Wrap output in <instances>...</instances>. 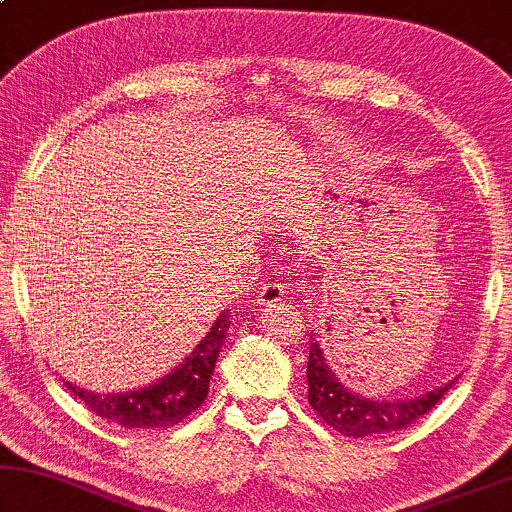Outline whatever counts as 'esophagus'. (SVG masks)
I'll list each match as a JSON object with an SVG mask.
<instances>
[{
	"instance_id": "34e87169",
	"label": "esophagus",
	"mask_w": 512,
	"mask_h": 512,
	"mask_svg": "<svg viewBox=\"0 0 512 512\" xmlns=\"http://www.w3.org/2000/svg\"><path fill=\"white\" fill-rule=\"evenodd\" d=\"M287 290H290L287 283H278V280H273V283H266L262 290H259L257 304H276V301H283Z\"/></svg>"
}]
</instances>
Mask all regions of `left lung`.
Wrapping results in <instances>:
<instances>
[{
  "mask_svg": "<svg viewBox=\"0 0 512 512\" xmlns=\"http://www.w3.org/2000/svg\"><path fill=\"white\" fill-rule=\"evenodd\" d=\"M306 378L308 403H311L315 413L329 427H334L343 436L352 438L390 434V431L410 427V424L427 415L457 380H450L448 385L413 399H364L362 394L352 392L348 385H343V380L338 378L334 366L329 364L327 352L320 348V341H315V336H311Z\"/></svg>",
  "mask_w": 512,
  "mask_h": 512,
  "instance_id": "8db88e82",
  "label": "left lung"
}]
</instances>
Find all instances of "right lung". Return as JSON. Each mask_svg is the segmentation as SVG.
I'll list each match as a JSON object with an SVG mask.
<instances>
[{"instance_id":"right-lung-1","label":"right lung","mask_w":512,"mask_h":512,"mask_svg":"<svg viewBox=\"0 0 512 512\" xmlns=\"http://www.w3.org/2000/svg\"><path fill=\"white\" fill-rule=\"evenodd\" d=\"M227 329L229 318L225 313H220L211 331L201 338L197 348L174 371L155 380V383L139 387V390L97 394L76 385L67 387L92 413L125 429L174 427L204 403L215 369V359L220 355V345L225 341Z\"/></svg>"}]
</instances>
